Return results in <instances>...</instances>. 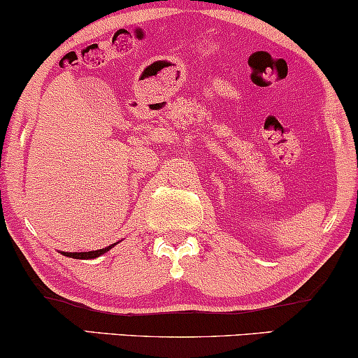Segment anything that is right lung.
<instances>
[{"label": "right lung", "instance_id": "add662e5", "mask_svg": "<svg viewBox=\"0 0 358 358\" xmlns=\"http://www.w3.org/2000/svg\"><path fill=\"white\" fill-rule=\"evenodd\" d=\"M116 244H117V242H116ZM116 244H110V245H108V248H104V249L89 250V252H62V254H64V256H67V257H73V259H96V257L102 256V254H104V252H108L109 249H113Z\"/></svg>", "mask_w": 358, "mask_h": 358}]
</instances>
